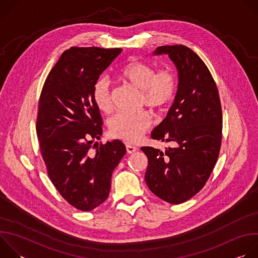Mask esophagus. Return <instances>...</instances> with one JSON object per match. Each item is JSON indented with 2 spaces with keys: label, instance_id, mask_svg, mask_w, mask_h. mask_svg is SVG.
Wrapping results in <instances>:
<instances>
[{
  "label": "esophagus",
  "instance_id": "obj_1",
  "mask_svg": "<svg viewBox=\"0 0 258 258\" xmlns=\"http://www.w3.org/2000/svg\"><path fill=\"white\" fill-rule=\"evenodd\" d=\"M125 148H126V152H127L128 154H132V153H134V152H136V151L138 150L137 147L132 146V145H130V144H126V145H125Z\"/></svg>",
  "mask_w": 258,
  "mask_h": 258
}]
</instances>
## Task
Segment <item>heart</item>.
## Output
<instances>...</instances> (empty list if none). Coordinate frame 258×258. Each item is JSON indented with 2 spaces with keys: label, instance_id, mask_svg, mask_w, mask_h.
I'll return each mask as SVG.
<instances>
[{
  "label": "heart",
  "instance_id": "heart-1",
  "mask_svg": "<svg viewBox=\"0 0 258 258\" xmlns=\"http://www.w3.org/2000/svg\"><path fill=\"white\" fill-rule=\"evenodd\" d=\"M120 78L141 90V103L152 109H161L173 98L176 80L168 69H155L145 62L131 60L119 71ZM92 100L100 111L108 113L112 109L109 81L99 78L92 88ZM152 117L149 112H119L109 119L108 130L111 137L127 143L138 142L150 127Z\"/></svg>",
  "mask_w": 258,
  "mask_h": 258
}]
</instances>
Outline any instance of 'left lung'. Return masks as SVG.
<instances>
[{
  "instance_id": "1",
  "label": "left lung",
  "mask_w": 258,
  "mask_h": 258,
  "mask_svg": "<svg viewBox=\"0 0 258 258\" xmlns=\"http://www.w3.org/2000/svg\"><path fill=\"white\" fill-rule=\"evenodd\" d=\"M153 54L168 55L177 69L178 85L166 117L151 137L177 146L164 152L142 147L148 157L145 180L160 199L180 204L204 187L216 163L222 144V106L210 71L190 48L161 46Z\"/></svg>"
}]
</instances>
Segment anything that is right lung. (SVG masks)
<instances>
[{
    "label": "right lung",
    "mask_w": 258,
    "mask_h": 258,
    "mask_svg": "<svg viewBox=\"0 0 258 258\" xmlns=\"http://www.w3.org/2000/svg\"><path fill=\"white\" fill-rule=\"evenodd\" d=\"M121 49L72 47L61 55L44 84L36 135L48 174L73 207L91 211L108 197L111 175L126 152L121 141L106 144L92 88Z\"/></svg>",
    "instance_id": "1"
}]
</instances>
